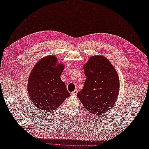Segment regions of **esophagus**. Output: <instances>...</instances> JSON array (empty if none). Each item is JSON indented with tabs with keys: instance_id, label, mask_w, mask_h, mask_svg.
<instances>
[{
	"instance_id": "obj_1",
	"label": "esophagus",
	"mask_w": 149,
	"mask_h": 149,
	"mask_svg": "<svg viewBox=\"0 0 149 149\" xmlns=\"http://www.w3.org/2000/svg\"><path fill=\"white\" fill-rule=\"evenodd\" d=\"M77 92H78L77 90H75L74 91H73V92H72V95H76Z\"/></svg>"
}]
</instances>
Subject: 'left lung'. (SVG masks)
Returning a JSON list of instances; mask_svg holds the SVG:
<instances>
[{
	"label": "left lung",
	"mask_w": 149,
	"mask_h": 149,
	"mask_svg": "<svg viewBox=\"0 0 149 149\" xmlns=\"http://www.w3.org/2000/svg\"><path fill=\"white\" fill-rule=\"evenodd\" d=\"M83 68L86 79L77 96L92 115H103L112 108L118 97V74L111 63L104 56L91 57Z\"/></svg>",
	"instance_id": "1"
}]
</instances>
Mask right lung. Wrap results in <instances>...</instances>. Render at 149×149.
Masks as SVG:
<instances>
[{
  "label": "right lung",
  "instance_id": "1",
  "mask_svg": "<svg viewBox=\"0 0 149 149\" xmlns=\"http://www.w3.org/2000/svg\"><path fill=\"white\" fill-rule=\"evenodd\" d=\"M54 56L43 58L30 74L27 90L30 99L40 111H53L70 95L61 80L64 66L57 64Z\"/></svg>",
  "mask_w": 149,
  "mask_h": 149
}]
</instances>
